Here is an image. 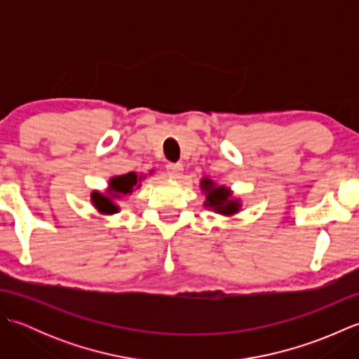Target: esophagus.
Instances as JSON below:
<instances>
[{
  "mask_svg": "<svg viewBox=\"0 0 359 359\" xmlns=\"http://www.w3.org/2000/svg\"><path fill=\"white\" fill-rule=\"evenodd\" d=\"M166 171L171 179H180L184 175V166L180 163H170L166 166Z\"/></svg>",
  "mask_w": 359,
  "mask_h": 359,
  "instance_id": "obj_1",
  "label": "esophagus"
}]
</instances>
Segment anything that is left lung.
<instances>
[{
	"mask_svg": "<svg viewBox=\"0 0 359 359\" xmlns=\"http://www.w3.org/2000/svg\"><path fill=\"white\" fill-rule=\"evenodd\" d=\"M201 191L205 194L203 207L211 210L212 212L220 216H234L242 210L241 197H236L231 188L225 185H217L215 180L210 177H202L201 180Z\"/></svg>",
	"mask_w": 359,
	"mask_h": 359,
	"instance_id": "8db88e82",
	"label": "left lung"
}]
</instances>
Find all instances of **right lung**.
<instances>
[{"mask_svg":"<svg viewBox=\"0 0 359 359\" xmlns=\"http://www.w3.org/2000/svg\"><path fill=\"white\" fill-rule=\"evenodd\" d=\"M144 177H147V175L137 174L134 171L123 175H114L108 182L106 191L94 189V191L90 193V203L94 205V208L100 212V215H116V212L120 211L117 201L131 196L135 189H139Z\"/></svg>","mask_w":359,"mask_h":359,"instance_id":"1","label":"right lung"}]
</instances>
